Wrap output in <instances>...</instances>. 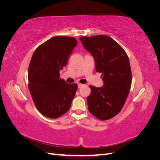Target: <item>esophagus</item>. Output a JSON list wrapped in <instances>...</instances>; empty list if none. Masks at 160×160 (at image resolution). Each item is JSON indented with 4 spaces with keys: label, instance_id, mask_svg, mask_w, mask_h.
<instances>
[{
    "label": "esophagus",
    "instance_id": "obj_1",
    "mask_svg": "<svg viewBox=\"0 0 160 160\" xmlns=\"http://www.w3.org/2000/svg\"><path fill=\"white\" fill-rule=\"evenodd\" d=\"M77 86H78V88H79V89H81V88H82V87H83V86H84V85H83V84L79 83V84H78V85H77Z\"/></svg>",
    "mask_w": 160,
    "mask_h": 160
}]
</instances>
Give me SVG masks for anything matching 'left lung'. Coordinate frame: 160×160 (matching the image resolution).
I'll use <instances>...</instances> for the list:
<instances>
[{"label": "left lung", "instance_id": "1", "mask_svg": "<svg viewBox=\"0 0 160 160\" xmlns=\"http://www.w3.org/2000/svg\"><path fill=\"white\" fill-rule=\"evenodd\" d=\"M85 49L93 57L96 71L102 73L103 85H90L87 98L89 112L101 120L113 118L122 110L132 84V75L126 52L106 35L81 37Z\"/></svg>", "mask_w": 160, "mask_h": 160}]
</instances>
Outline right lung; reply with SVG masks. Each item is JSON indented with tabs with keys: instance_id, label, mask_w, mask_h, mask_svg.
Wrapping results in <instances>:
<instances>
[{
	"instance_id": "right-lung-1",
	"label": "right lung",
	"mask_w": 160,
	"mask_h": 160,
	"mask_svg": "<svg viewBox=\"0 0 160 160\" xmlns=\"http://www.w3.org/2000/svg\"><path fill=\"white\" fill-rule=\"evenodd\" d=\"M74 37H52L34 52L28 67V89L36 108L49 118H57L70 109L77 89L76 83L60 79L59 71L67 65L76 47Z\"/></svg>"
}]
</instances>
